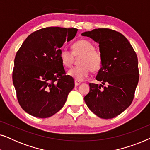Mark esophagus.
<instances>
[{
  "instance_id": "obj_1",
  "label": "esophagus",
  "mask_w": 150,
  "mask_h": 150,
  "mask_svg": "<svg viewBox=\"0 0 150 150\" xmlns=\"http://www.w3.org/2000/svg\"><path fill=\"white\" fill-rule=\"evenodd\" d=\"M81 83V82H79V81H74V84H75V86H78Z\"/></svg>"
}]
</instances>
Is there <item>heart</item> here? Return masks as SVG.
Returning a JSON list of instances; mask_svg holds the SVG:
<instances>
[{
    "label": "heart",
    "instance_id": "heart-1",
    "mask_svg": "<svg viewBox=\"0 0 150 150\" xmlns=\"http://www.w3.org/2000/svg\"><path fill=\"white\" fill-rule=\"evenodd\" d=\"M72 52L67 49H62L60 59L63 65L69 67L72 65L74 57L81 56L79 66L74 67L67 71L69 76L75 81H82L89 75L91 71H98L102 65V55L96 50L94 45L87 40H80L71 46Z\"/></svg>",
    "mask_w": 150,
    "mask_h": 150
}]
</instances>
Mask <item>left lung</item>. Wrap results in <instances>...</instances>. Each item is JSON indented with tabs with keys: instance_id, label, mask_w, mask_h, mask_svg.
Segmentation results:
<instances>
[{
	"instance_id": "1",
	"label": "left lung",
	"mask_w": 150,
	"mask_h": 150,
	"mask_svg": "<svg viewBox=\"0 0 150 150\" xmlns=\"http://www.w3.org/2000/svg\"><path fill=\"white\" fill-rule=\"evenodd\" d=\"M99 44L102 65L96 79L90 83L84 100L88 108L102 119H112L132 103L139 82L138 59L128 40L109 28H96L81 34Z\"/></svg>"
}]
</instances>
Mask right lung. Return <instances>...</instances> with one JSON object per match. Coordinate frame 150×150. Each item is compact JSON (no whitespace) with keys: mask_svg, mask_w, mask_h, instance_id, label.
Here are the masks:
<instances>
[{"mask_svg":"<svg viewBox=\"0 0 150 150\" xmlns=\"http://www.w3.org/2000/svg\"><path fill=\"white\" fill-rule=\"evenodd\" d=\"M74 28L47 27L35 31L16 53L13 83L24 111L39 118L52 116L64 106L74 87L73 78L65 75L61 48L74 39Z\"/></svg>","mask_w":150,"mask_h":150,"instance_id":"obj_1","label":"right lung"}]
</instances>
